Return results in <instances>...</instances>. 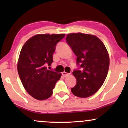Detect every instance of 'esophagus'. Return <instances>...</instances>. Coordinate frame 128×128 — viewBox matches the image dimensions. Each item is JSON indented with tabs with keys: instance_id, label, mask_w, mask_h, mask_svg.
<instances>
[{
	"instance_id": "esophagus-1",
	"label": "esophagus",
	"mask_w": 128,
	"mask_h": 128,
	"mask_svg": "<svg viewBox=\"0 0 128 128\" xmlns=\"http://www.w3.org/2000/svg\"><path fill=\"white\" fill-rule=\"evenodd\" d=\"M70 74V73H66L65 72H64L62 73V75L64 76V77H67V76H68Z\"/></svg>"
}]
</instances>
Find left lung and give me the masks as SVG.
Wrapping results in <instances>:
<instances>
[{
	"instance_id": "left-lung-1",
	"label": "left lung",
	"mask_w": 128,
	"mask_h": 128,
	"mask_svg": "<svg viewBox=\"0 0 128 128\" xmlns=\"http://www.w3.org/2000/svg\"><path fill=\"white\" fill-rule=\"evenodd\" d=\"M66 42L77 56L79 68L73 72L77 83L72 88L74 96L88 98L100 88L108 73L110 57L102 41L94 36L70 34Z\"/></svg>"
}]
</instances>
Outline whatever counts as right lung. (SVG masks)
<instances>
[{
  "label": "right lung",
  "mask_w": 128,
  "mask_h": 128,
  "mask_svg": "<svg viewBox=\"0 0 128 128\" xmlns=\"http://www.w3.org/2000/svg\"><path fill=\"white\" fill-rule=\"evenodd\" d=\"M65 36L36 35L22 48L17 65L18 73L23 86L32 98L43 100L52 95L61 73L48 70L46 66H51L56 46Z\"/></svg>",
  "instance_id": "obj_1"
}]
</instances>
